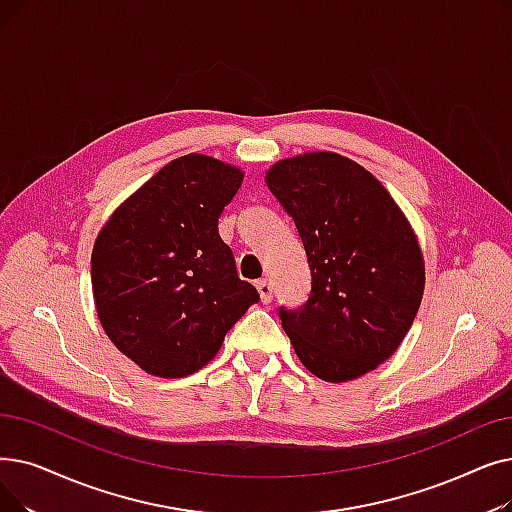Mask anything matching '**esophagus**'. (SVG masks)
I'll return each mask as SVG.
<instances>
[{"mask_svg":"<svg viewBox=\"0 0 512 512\" xmlns=\"http://www.w3.org/2000/svg\"><path fill=\"white\" fill-rule=\"evenodd\" d=\"M257 291H259V297H261V303H272V299H274V291H272V284H270V280H259L257 282Z\"/></svg>","mask_w":512,"mask_h":512,"instance_id":"1","label":"esophagus"}]
</instances>
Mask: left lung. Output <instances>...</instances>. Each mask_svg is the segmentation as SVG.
I'll return each mask as SVG.
<instances>
[{
	"instance_id": "left-lung-1",
	"label": "left lung",
	"mask_w": 512,
	"mask_h": 512,
	"mask_svg": "<svg viewBox=\"0 0 512 512\" xmlns=\"http://www.w3.org/2000/svg\"><path fill=\"white\" fill-rule=\"evenodd\" d=\"M265 184L293 217L311 272L307 303L280 307L282 328L318 379H360L402 345L425 293L410 221L368 169L337 152L282 159Z\"/></svg>"
}]
</instances>
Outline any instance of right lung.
<instances>
[{
	"label": "right lung",
	"mask_w": 512,
	"mask_h": 512,
	"mask_svg": "<svg viewBox=\"0 0 512 512\" xmlns=\"http://www.w3.org/2000/svg\"><path fill=\"white\" fill-rule=\"evenodd\" d=\"M242 180L236 165L186 154L125 198L98 232L92 291L100 324L152 376L201 370L259 301L217 230Z\"/></svg>",
	"instance_id": "obj_1"
}]
</instances>
